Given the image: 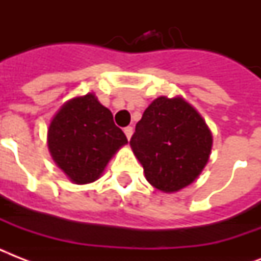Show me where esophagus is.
I'll return each instance as SVG.
<instances>
[{
    "label": "esophagus",
    "mask_w": 261,
    "mask_h": 261,
    "mask_svg": "<svg viewBox=\"0 0 261 261\" xmlns=\"http://www.w3.org/2000/svg\"><path fill=\"white\" fill-rule=\"evenodd\" d=\"M124 134H126L127 139H130L131 137H133V127H126V128H124Z\"/></svg>",
    "instance_id": "esophagus-1"
}]
</instances>
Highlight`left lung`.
I'll use <instances>...</instances> for the list:
<instances>
[{"mask_svg":"<svg viewBox=\"0 0 261 261\" xmlns=\"http://www.w3.org/2000/svg\"><path fill=\"white\" fill-rule=\"evenodd\" d=\"M130 146L147 181L172 194L202 173L210 159L213 134L202 115L181 96H160L137 123Z\"/></svg>","mask_w":261,"mask_h":261,"instance_id":"left-lung-1","label":"left lung"}]
</instances>
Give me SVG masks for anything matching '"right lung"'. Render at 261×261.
<instances>
[{
  "instance_id": "obj_1",
  "label": "right lung",
  "mask_w": 261,
  "mask_h": 261,
  "mask_svg": "<svg viewBox=\"0 0 261 261\" xmlns=\"http://www.w3.org/2000/svg\"><path fill=\"white\" fill-rule=\"evenodd\" d=\"M47 145L57 167L74 184L96 181L127 138L94 93L67 100L53 116Z\"/></svg>"
}]
</instances>
